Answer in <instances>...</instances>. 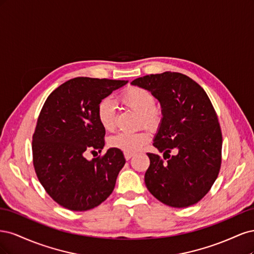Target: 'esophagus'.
<instances>
[{
    "label": "esophagus",
    "mask_w": 254,
    "mask_h": 254,
    "mask_svg": "<svg viewBox=\"0 0 254 254\" xmlns=\"http://www.w3.org/2000/svg\"><path fill=\"white\" fill-rule=\"evenodd\" d=\"M124 156H125V159H126V160H130V159H131V158L133 157L132 153H127V152L124 153Z\"/></svg>",
    "instance_id": "esophagus-1"
}]
</instances>
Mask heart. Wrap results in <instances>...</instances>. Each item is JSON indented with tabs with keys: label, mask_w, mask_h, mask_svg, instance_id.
Here are the masks:
<instances>
[{
	"label": "heart",
	"mask_w": 254,
	"mask_h": 254,
	"mask_svg": "<svg viewBox=\"0 0 254 254\" xmlns=\"http://www.w3.org/2000/svg\"><path fill=\"white\" fill-rule=\"evenodd\" d=\"M119 99L127 109L139 114L140 125L150 130H157L160 127L163 112L159 106L155 105L156 98L150 91L139 87H130L123 92ZM96 113L102 127L107 131H113L117 127V112L111 101L103 99L99 102ZM148 141V133L145 130H141L134 133L122 132L115 134L110 139L109 144L113 148L127 153H134L141 150Z\"/></svg>",
	"instance_id": "obj_1"
}]
</instances>
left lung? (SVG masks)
<instances>
[{
    "instance_id": "obj_1",
    "label": "left lung",
    "mask_w": 254,
    "mask_h": 254,
    "mask_svg": "<svg viewBox=\"0 0 254 254\" xmlns=\"http://www.w3.org/2000/svg\"><path fill=\"white\" fill-rule=\"evenodd\" d=\"M131 84L150 91L163 112L152 145L167 161L147 153L146 188L166 205L197 203L211 190L221 165V129L209 96L189 76L176 72L146 75Z\"/></svg>"
}]
</instances>
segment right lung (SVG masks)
<instances>
[{"label": "right lung", "mask_w": 254, "mask_h": 254, "mask_svg": "<svg viewBox=\"0 0 254 254\" xmlns=\"http://www.w3.org/2000/svg\"><path fill=\"white\" fill-rule=\"evenodd\" d=\"M128 82L76 77L54 90L45 101L33 135V162L47 193L71 211H88L113 191L126 160L122 150L109 148L102 157L105 129L97 119L99 102Z\"/></svg>", "instance_id": "1"}]
</instances>
